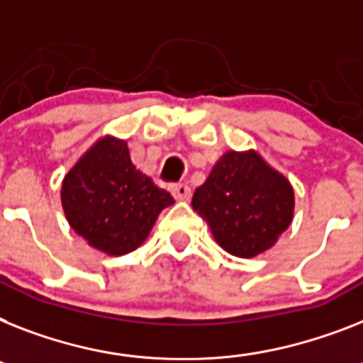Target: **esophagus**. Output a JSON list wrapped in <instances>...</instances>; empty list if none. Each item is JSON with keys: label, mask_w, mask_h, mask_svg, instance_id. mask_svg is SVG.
I'll return each mask as SVG.
<instances>
[{"label": "esophagus", "mask_w": 363, "mask_h": 363, "mask_svg": "<svg viewBox=\"0 0 363 363\" xmlns=\"http://www.w3.org/2000/svg\"><path fill=\"white\" fill-rule=\"evenodd\" d=\"M170 193L174 194L176 200H189V199H191V187H189L187 184L170 185Z\"/></svg>", "instance_id": "34e87169"}]
</instances>
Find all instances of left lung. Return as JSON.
<instances>
[{
    "label": "left lung",
    "mask_w": 363,
    "mask_h": 363,
    "mask_svg": "<svg viewBox=\"0 0 363 363\" xmlns=\"http://www.w3.org/2000/svg\"><path fill=\"white\" fill-rule=\"evenodd\" d=\"M193 209L232 256L265 252L289 228L295 193L289 179L256 150H230L193 194Z\"/></svg>",
    "instance_id": "8db88e82"
}]
</instances>
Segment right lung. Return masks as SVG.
I'll return each instance as SVG.
<instances>
[{
	"label": "right lung",
	"instance_id": "obj_1",
	"mask_svg": "<svg viewBox=\"0 0 363 363\" xmlns=\"http://www.w3.org/2000/svg\"><path fill=\"white\" fill-rule=\"evenodd\" d=\"M61 203L72 230L92 248L124 256L146 241L174 199L137 170L124 139L106 135L68 170Z\"/></svg>",
	"mask_w": 363,
	"mask_h": 363
}]
</instances>
